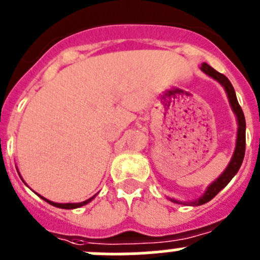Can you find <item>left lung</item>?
Listing matches in <instances>:
<instances>
[{
    "label": "left lung",
    "mask_w": 260,
    "mask_h": 260,
    "mask_svg": "<svg viewBox=\"0 0 260 260\" xmlns=\"http://www.w3.org/2000/svg\"><path fill=\"white\" fill-rule=\"evenodd\" d=\"M201 72L205 73L207 75H209L210 78H213L214 81H217L220 86L224 88L225 93H227V97H229L230 105H231L232 111L235 113L237 119V136H236V146H235V151L232 154L231 160H230L229 166L227 168L223 171V173L218 177L215 181H213L209 186L207 187L205 192L200 196V198L195 199L192 201H179L176 200L173 198H168L169 200L173 201L176 204H185V205H191V207H199V205H203V204L208 203V201L212 200L220 190L229 185L230 181L236 176V173L239 172L240 167L242 164V160H244L245 155V142H246V123H245V116L244 113H242L241 106L239 105V101H237L236 92H235L234 87H232L231 82L229 81V78L225 75L220 74L217 70L213 69L210 65H208L207 62H204L200 67Z\"/></svg>",
    "instance_id": "left-lung-1"
}]
</instances>
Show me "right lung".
<instances>
[{"label":"right lung","mask_w":260,"mask_h":260,"mask_svg":"<svg viewBox=\"0 0 260 260\" xmlns=\"http://www.w3.org/2000/svg\"><path fill=\"white\" fill-rule=\"evenodd\" d=\"M23 182H24V181H23ZM26 186H28V185H26ZM96 195H97V193H96ZM96 195H93V196H92V198L87 199L86 201H82V203H67V204L53 203V201L48 200V199L43 198V196H41V195H38V196H40L41 199H43V200H45V201H47L48 204H51V205H53V207H56V208H61V209H77V208H81V207H83V205H86V204L91 203V201L93 200L94 198H96Z\"/></svg>","instance_id":"add662e5"}]
</instances>
